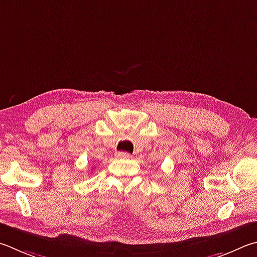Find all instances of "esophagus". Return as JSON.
Returning a JSON list of instances; mask_svg holds the SVG:
<instances>
[{"label": "esophagus", "mask_w": 257, "mask_h": 257, "mask_svg": "<svg viewBox=\"0 0 257 257\" xmlns=\"http://www.w3.org/2000/svg\"><path fill=\"white\" fill-rule=\"evenodd\" d=\"M118 156L120 158H125V160H128V158L132 157V154H129L127 152H120V153H118Z\"/></svg>", "instance_id": "esophagus-1"}]
</instances>
